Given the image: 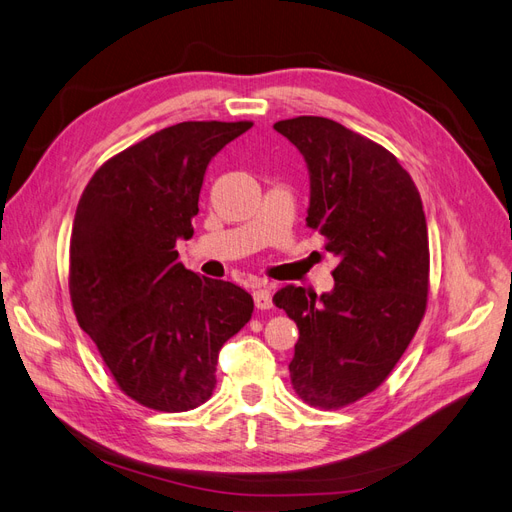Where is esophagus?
I'll use <instances>...</instances> for the list:
<instances>
[{
  "label": "esophagus",
  "mask_w": 512,
  "mask_h": 512,
  "mask_svg": "<svg viewBox=\"0 0 512 512\" xmlns=\"http://www.w3.org/2000/svg\"><path fill=\"white\" fill-rule=\"evenodd\" d=\"M254 303L258 309H271V288L267 284H258L254 288Z\"/></svg>",
  "instance_id": "1"
}]
</instances>
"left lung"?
Here are the masks:
<instances>
[{"mask_svg": "<svg viewBox=\"0 0 512 512\" xmlns=\"http://www.w3.org/2000/svg\"><path fill=\"white\" fill-rule=\"evenodd\" d=\"M309 173L307 226L339 262L331 292L284 286L273 303L297 322L288 365L309 406L342 408L386 380L421 324L429 239L421 196L393 153L327 117L273 126Z\"/></svg>", "mask_w": 512, "mask_h": 512, "instance_id": "8db88e82", "label": "left lung"}]
</instances>
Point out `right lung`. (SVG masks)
I'll return each instance as SVG.
<instances>
[{"mask_svg": "<svg viewBox=\"0 0 512 512\" xmlns=\"http://www.w3.org/2000/svg\"><path fill=\"white\" fill-rule=\"evenodd\" d=\"M250 128V121L164 128L100 166L76 207V320L119 389L147 408L205 404L222 346L252 318L250 292L188 271L175 250L194 235L209 162Z\"/></svg>", "mask_w": 512, "mask_h": 512, "instance_id": "1", "label": "right lung"}]
</instances>
